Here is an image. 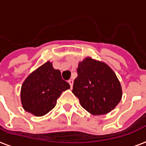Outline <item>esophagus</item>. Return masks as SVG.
<instances>
[{
    "label": "esophagus",
    "instance_id": "1",
    "mask_svg": "<svg viewBox=\"0 0 146 146\" xmlns=\"http://www.w3.org/2000/svg\"><path fill=\"white\" fill-rule=\"evenodd\" d=\"M68 83H70V87H71V88L73 87V80H72V79H70V80H68Z\"/></svg>",
    "mask_w": 146,
    "mask_h": 146
}]
</instances>
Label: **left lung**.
Returning <instances> with one entry per match:
<instances>
[{"label": "left lung", "instance_id": "left-lung-1", "mask_svg": "<svg viewBox=\"0 0 146 146\" xmlns=\"http://www.w3.org/2000/svg\"><path fill=\"white\" fill-rule=\"evenodd\" d=\"M73 93L93 115L110 113L122 99L121 84L115 73L103 62L86 57L79 63Z\"/></svg>", "mask_w": 146, "mask_h": 146}]
</instances>
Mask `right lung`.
<instances>
[{
	"label": "right lung",
	"instance_id": "right-lung-1",
	"mask_svg": "<svg viewBox=\"0 0 146 146\" xmlns=\"http://www.w3.org/2000/svg\"><path fill=\"white\" fill-rule=\"evenodd\" d=\"M70 88L60 71L47 61L31 73L23 83L21 100L24 110L35 116L46 115L55 107L63 91Z\"/></svg>",
	"mask_w": 146,
	"mask_h": 146
}]
</instances>
